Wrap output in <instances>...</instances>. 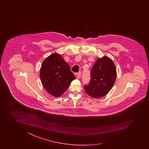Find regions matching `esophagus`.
<instances>
[{
    "label": "esophagus",
    "instance_id": "obj_1",
    "mask_svg": "<svg viewBox=\"0 0 149 149\" xmlns=\"http://www.w3.org/2000/svg\"><path fill=\"white\" fill-rule=\"evenodd\" d=\"M75 76H76L77 79H80V78L81 77V72H79L78 73H75Z\"/></svg>",
    "mask_w": 149,
    "mask_h": 149
}]
</instances>
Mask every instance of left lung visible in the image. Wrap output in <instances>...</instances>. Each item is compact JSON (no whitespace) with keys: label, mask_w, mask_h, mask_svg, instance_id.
Wrapping results in <instances>:
<instances>
[{"label":"left lung","mask_w":149,"mask_h":149,"mask_svg":"<svg viewBox=\"0 0 149 149\" xmlns=\"http://www.w3.org/2000/svg\"><path fill=\"white\" fill-rule=\"evenodd\" d=\"M91 81L84 88L92 98L104 96L112 88L117 77L116 68L110 57L98 58L91 70Z\"/></svg>","instance_id":"left-lung-1"}]
</instances>
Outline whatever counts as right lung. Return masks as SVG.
<instances>
[{
	"instance_id": "add662e5",
	"label": "right lung",
	"mask_w": 149,
	"mask_h": 149,
	"mask_svg": "<svg viewBox=\"0 0 149 149\" xmlns=\"http://www.w3.org/2000/svg\"><path fill=\"white\" fill-rule=\"evenodd\" d=\"M40 78L46 91L56 97L62 95L76 78L69 65L58 53L52 54L43 61Z\"/></svg>"
}]
</instances>
